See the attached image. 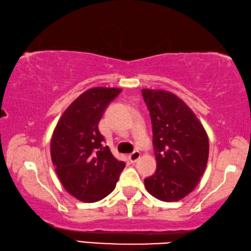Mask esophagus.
Wrapping results in <instances>:
<instances>
[{
  "label": "esophagus",
  "mask_w": 251,
  "mask_h": 251,
  "mask_svg": "<svg viewBox=\"0 0 251 251\" xmlns=\"http://www.w3.org/2000/svg\"><path fill=\"white\" fill-rule=\"evenodd\" d=\"M139 157H141V152H139L138 151H135L131 152V154H129L128 158L130 160V163H136L139 159Z\"/></svg>",
  "instance_id": "obj_1"
}]
</instances>
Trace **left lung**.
<instances>
[{"label":"left lung","mask_w":251,"mask_h":251,"mask_svg":"<svg viewBox=\"0 0 251 251\" xmlns=\"http://www.w3.org/2000/svg\"><path fill=\"white\" fill-rule=\"evenodd\" d=\"M150 110L157 168L145 187L159 201H178L192 193L205 172L209 141L197 116L179 97L163 90H142Z\"/></svg>","instance_id":"1"}]
</instances>
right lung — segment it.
Masks as SVG:
<instances>
[{"instance_id":"obj_1","label":"right lung","mask_w":251,"mask_h":251,"mask_svg":"<svg viewBox=\"0 0 251 251\" xmlns=\"http://www.w3.org/2000/svg\"><path fill=\"white\" fill-rule=\"evenodd\" d=\"M121 88L94 87L80 94L59 118L50 139V157L62 185L72 196L95 202L115 189L124 161L117 160L99 123Z\"/></svg>"}]
</instances>
